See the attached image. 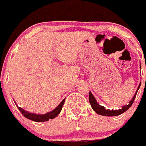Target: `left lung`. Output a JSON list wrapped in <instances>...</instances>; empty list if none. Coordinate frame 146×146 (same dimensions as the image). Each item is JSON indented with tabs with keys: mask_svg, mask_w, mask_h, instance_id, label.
Masks as SVG:
<instances>
[{
	"mask_svg": "<svg viewBox=\"0 0 146 146\" xmlns=\"http://www.w3.org/2000/svg\"><path fill=\"white\" fill-rule=\"evenodd\" d=\"M140 86H141V83H140L139 86H138L136 92H135V94H134L133 99L130 101L129 104H128V105H125V106H122L121 109H118V110H113V109H112V110H110V109H106L104 106L99 105V104L96 102V99H95V97L93 96V94H92L91 92H89V103H90L93 110L96 113H98V114L102 115V116H119V115L121 114V113H124L125 111H126L128 110L131 106H132L134 100H135V96H136L137 92H138V90L139 89Z\"/></svg>",
	"mask_w": 146,
	"mask_h": 146,
	"instance_id": "left-lung-1",
	"label": "left lung"
}]
</instances>
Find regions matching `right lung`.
Instances as JSON below:
<instances>
[{"label":"right lung","mask_w":146,"mask_h":146,"mask_svg":"<svg viewBox=\"0 0 146 146\" xmlns=\"http://www.w3.org/2000/svg\"><path fill=\"white\" fill-rule=\"evenodd\" d=\"M64 101H65V99H63L61 102V103H60L54 110L48 112V113H44V114H36V113H30V112L23 109L22 108L18 107V106H17V107L19 109L20 111L22 113V114L25 117L27 118V119L35 122H43L49 121L50 119H54L56 116H58V114L60 113L62 109V106L64 104Z\"/></svg>","instance_id":"obj_1"}]
</instances>
